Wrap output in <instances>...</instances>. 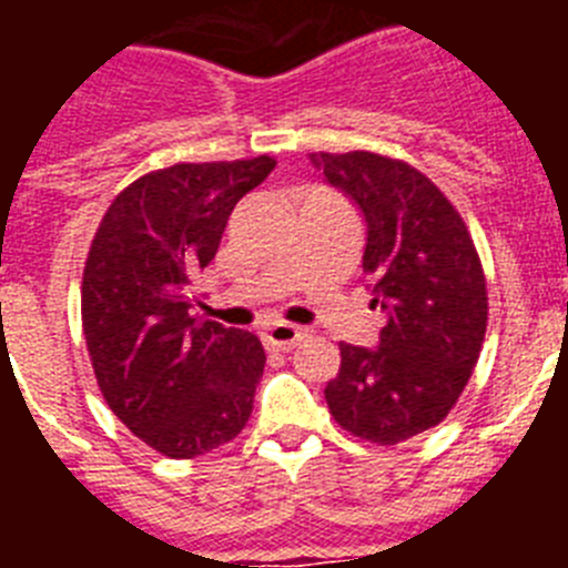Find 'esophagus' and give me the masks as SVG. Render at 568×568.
I'll use <instances>...</instances> for the list:
<instances>
[{
    "mask_svg": "<svg viewBox=\"0 0 568 568\" xmlns=\"http://www.w3.org/2000/svg\"><path fill=\"white\" fill-rule=\"evenodd\" d=\"M304 335H307L304 329H298L295 324H284V321L264 329V341H267L270 349H293Z\"/></svg>",
    "mask_w": 568,
    "mask_h": 568,
    "instance_id": "obj_1",
    "label": "esophagus"
}]
</instances>
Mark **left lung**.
Listing matches in <instances>:
<instances>
[{
	"instance_id": "1",
	"label": "left lung",
	"mask_w": 568,
	"mask_h": 568,
	"mask_svg": "<svg viewBox=\"0 0 568 568\" xmlns=\"http://www.w3.org/2000/svg\"><path fill=\"white\" fill-rule=\"evenodd\" d=\"M324 182L361 210V267L386 315L378 346L341 344L327 384L346 433L393 446L440 424L478 364L486 281L458 210L424 173L378 153H313Z\"/></svg>"
}]
</instances>
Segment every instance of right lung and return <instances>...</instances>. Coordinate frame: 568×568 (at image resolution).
<instances>
[{
	"instance_id": "right-lung-1",
	"label": "right lung",
	"mask_w": 568,
	"mask_h": 568,
	"mask_svg": "<svg viewBox=\"0 0 568 568\" xmlns=\"http://www.w3.org/2000/svg\"><path fill=\"white\" fill-rule=\"evenodd\" d=\"M275 162L173 164L115 195L90 244L82 327L102 395L135 438L168 458L233 440L253 413L264 346L195 318L190 284L219 253L235 204Z\"/></svg>"
}]
</instances>
